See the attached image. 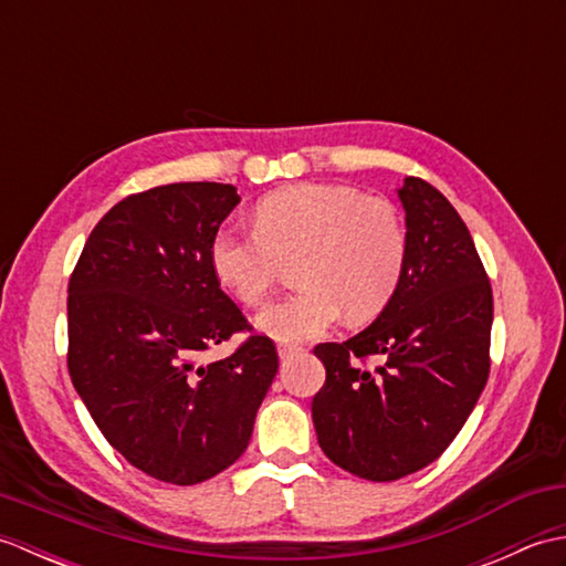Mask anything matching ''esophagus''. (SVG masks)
I'll return each instance as SVG.
<instances>
[{
  "mask_svg": "<svg viewBox=\"0 0 566 566\" xmlns=\"http://www.w3.org/2000/svg\"><path fill=\"white\" fill-rule=\"evenodd\" d=\"M276 353H280V357H292L294 353H302V347L294 343H280L276 345Z\"/></svg>",
  "mask_w": 566,
  "mask_h": 566,
  "instance_id": "obj_1",
  "label": "esophagus"
}]
</instances>
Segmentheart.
I'll use <instances>...</instances> for the list:
<instances>
[{
    "mask_svg": "<svg viewBox=\"0 0 566 566\" xmlns=\"http://www.w3.org/2000/svg\"><path fill=\"white\" fill-rule=\"evenodd\" d=\"M408 235L387 199L343 185H294L264 197L255 231L221 226L209 245L216 280L240 304L258 306L294 264L298 290L264 306L258 326L274 340L318 338L345 316L381 314L399 290Z\"/></svg>",
    "mask_w": 566,
    "mask_h": 566,
    "instance_id": "b5f03b06",
    "label": "heart"
}]
</instances>
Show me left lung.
I'll list each match as a JSON object with an SVG mask.
<instances>
[{
  "instance_id": "8db88e82",
  "label": "left lung",
  "mask_w": 566,
  "mask_h": 566,
  "mask_svg": "<svg viewBox=\"0 0 566 566\" xmlns=\"http://www.w3.org/2000/svg\"><path fill=\"white\" fill-rule=\"evenodd\" d=\"M408 255L399 290L369 328L321 343L326 381L311 413L345 472L394 482L436 462L489 379L491 282L460 213L420 177L399 189ZM369 356L382 365L366 369Z\"/></svg>"
}]
</instances>
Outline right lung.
I'll return each instance as SVG.
<instances>
[{
  "label": "right lung",
  "mask_w": 566,
  "mask_h": 566,
  "mask_svg": "<svg viewBox=\"0 0 566 566\" xmlns=\"http://www.w3.org/2000/svg\"><path fill=\"white\" fill-rule=\"evenodd\" d=\"M233 185L177 182L122 199L94 226L67 284V371L106 442L140 472L191 486L245 452L280 367L209 262Z\"/></svg>",
  "instance_id": "add662e5"
}]
</instances>
